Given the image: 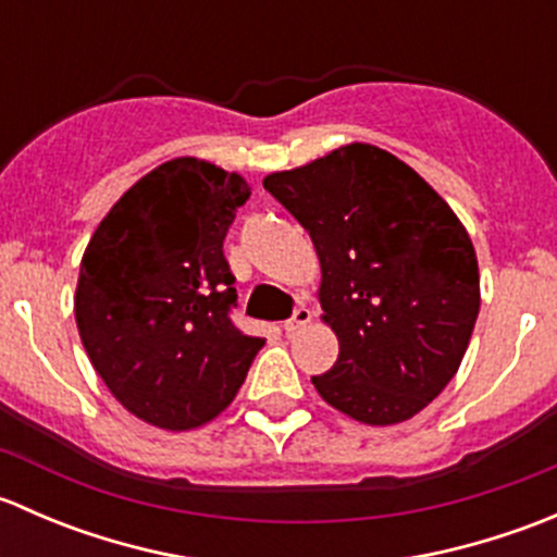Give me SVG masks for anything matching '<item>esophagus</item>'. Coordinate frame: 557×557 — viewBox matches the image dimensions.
<instances>
[{"label":"esophagus","instance_id":"34e87169","mask_svg":"<svg viewBox=\"0 0 557 557\" xmlns=\"http://www.w3.org/2000/svg\"><path fill=\"white\" fill-rule=\"evenodd\" d=\"M312 320V310L310 307H299V310L294 312V318H288L283 323V329H285V334H296V331L299 329H305L307 323H310Z\"/></svg>","mask_w":557,"mask_h":557}]
</instances>
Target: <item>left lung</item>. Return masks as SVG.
<instances>
[{"label": "left lung", "instance_id": "obj_1", "mask_svg": "<svg viewBox=\"0 0 557 557\" xmlns=\"http://www.w3.org/2000/svg\"><path fill=\"white\" fill-rule=\"evenodd\" d=\"M263 188L310 232L339 358L314 391L367 425L404 423L458 372L480 312L463 223L412 166L352 143Z\"/></svg>", "mask_w": 557, "mask_h": 557}]
</instances>
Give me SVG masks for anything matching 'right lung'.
I'll return each mask as SVG.
<instances>
[{
    "mask_svg": "<svg viewBox=\"0 0 557 557\" xmlns=\"http://www.w3.org/2000/svg\"><path fill=\"white\" fill-rule=\"evenodd\" d=\"M250 185L210 161L172 159L115 201L81 261L75 320L112 396L166 431L210 423L263 347L232 323L223 239Z\"/></svg>",
    "mask_w": 557,
    "mask_h": 557,
    "instance_id": "right-lung-1",
    "label": "right lung"
}]
</instances>
